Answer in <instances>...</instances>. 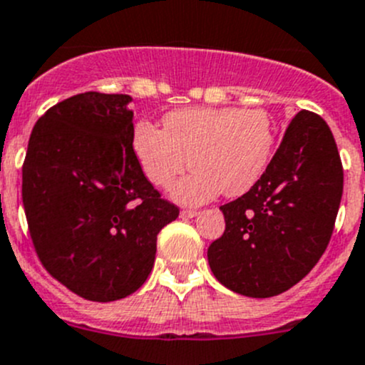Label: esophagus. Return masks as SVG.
<instances>
[{
	"instance_id": "34e87169",
	"label": "esophagus",
	"mask_w": 365,
	"mask_h": 365,
	"mask_svg": "<svg viewBox=\"0 0 365 365\" xmlns=\"http://www.w3.org/2000/svg\"><path fill=\"white\" fill-rule=\"evenodd\" d=\"M197 214H200V212H197V210H182V212H180V215H182V217H185V219L196 217Z\"/></svg>"
}]
</instances>
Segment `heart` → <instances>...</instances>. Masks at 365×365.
<instances>
[{"label": "heart", "mask_w": 365, "mask_h": 365, "mask_svg": "<svg viewBox=\"0 0 365 365\" xmlns=\"http://www.w3.org/2000/svg\"><path fill=\"white\" fill-rule=\"evenodd\" d=\"M277 144L271 115L262 108L192 107L164 118V130L139 121L132 150L153 185L176 183L171 197L182 205H203L219 194L240 196L264 176Z\"/></svg>", "instance_id": "1"}]
</instances>
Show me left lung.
Instances as JSON below:
<instances>
[{
  "instance_id": "1",
  "label": "left lung",
  "mask_w": 365,
  "mask_h": 365,
  "mask_svg": "<svg viewBox=\"0 0 365 365\" xmlns=\"http://www.w3.org/2000/svg\"><path fill=\"white\" fill-rule=\"evenodd\" d=\"M341 197L334 135L321 115L302 110L257 185L221 207L226 230L207 253L214 277L250 298L289 291L327 250Z\"/></svg>"
}]
</instances>
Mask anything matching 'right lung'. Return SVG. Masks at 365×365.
<instances>
[{"mask_svg":"<svg viewBox=\"0 0 365 365\" xmlns=\"http://www.w3.org/2000/svg\"><path fill=\"white\" fill-rule=\"evenodd\" d=\"M128 94L83 93L49 108L31 130L23 205L42 265L88 302L143 287L157 235L180 210L148 182L132 150Z\"/></svg>","mask_w":365,"mask_h":365,"instance_id":"add662e5","label":"right lung"}]
</instances>
